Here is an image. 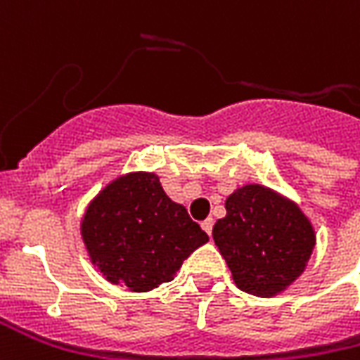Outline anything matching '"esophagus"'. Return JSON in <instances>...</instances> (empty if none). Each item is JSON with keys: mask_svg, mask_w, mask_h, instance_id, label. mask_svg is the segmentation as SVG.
<instances>
[{"mask_svg": "<svg viewBox=\"0 0 360 360\" xmlns=\"http://www.w3.org/2000/svg\"><path fill=\"white\" fill-rule=\"evenodd\" d=\"M202 229L211 236V230H213V219H205L204 223H202Z\"/></svg>", "mask_w": 360, "mask_h": 360, "instance_id": "1", "label": "esophagus"}]
</instances>
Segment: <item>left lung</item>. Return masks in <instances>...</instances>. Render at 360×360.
I'll use <instances>...</instances> for the list:
<instances>
[{
	"label": "left lung",
	"instance_id": "obj_1",
	"mask_svg": "<svg viewBox=\"0 0 360 360\" xmlns=\"http://www.w3.org/2000/svg\"><path fill=\"white\" fill-rule=\"evenodd\" d=\"M224 207L213 240L238 289L270 298L295 283L315 247V230L300 207L262 185L236 188Z\"/></svg>",
	"mask_w": 360,
	"mask_h": 360
}]
</instances>
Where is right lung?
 Listing matches in <instances>:
<instances>
[{"label": "right lung", "instance_id": "add662e5", "mask_svg": "<svg viewBox=\"0 0 360 360\" xmlns=\"http://www.w3.org/2000/svg\"><path fill=\"white\" fill-rule=\"evenodd\" d=\"M81 236L103 278L134 292L172 281L183 260L210 241L149 172L120 175L100 191L84 211Z\"/></svg>", "mask_w": 360, "mask_h": 360}]
</instances>
